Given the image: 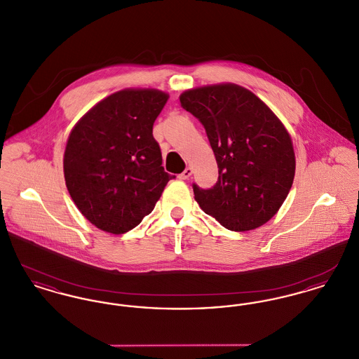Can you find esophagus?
<instances>
[{"mask_svg":"<svg viewBox=\"0 0 359 359\" xmlns=\"http://www.w3.org/2000/svg\"><path fill=\"white\" fill-rule=\"evenodd\" d=\"M192 168H186L184 170V172H182L180 175H179V179H182V180H187V179H189L191 177V175H192Z\"/></svg>","mask_w":359,"mask_h":359,"instance_id":"1","label":"esophagus"}]
</instances>
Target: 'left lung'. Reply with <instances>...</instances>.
<instances>
[{
	"label": "left lung",
	"mask_w": 359,
	"mask_h": 359,
	"mask_svg": "<svg viewBox=\"0 0 359 359\" xmlns=\"http://www.w3.org/2000/svg\"><path fill=\"white\" fill-rule=\"evenodd\" d=\"M180 103L205 126L218 164L214 187L194 184L201 208L233 231L253 230L272 219L290 194L296 170L284 123L256 94L234 83L186 90Z\"/></svg>",
	"instance_id": "8db88e82"
}]
</instances>
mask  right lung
I'll return each mask as SVG.
<instances>
[{"instance_id":"obj_1","label":"right lung","mask_w":359,"mask_h":359,"mask_svg":"<svg viewBox=\"0 0 359 359\" xmlns=\"http://www.w3.org/2000/svg\"><path fill=\"white\" fill-rule=\"evenodd\" d=\"M170 95L123 88L93 106L69 133L63 170L69 195L87 221L123 234L151 214L170 173L152 135Z\"/></svg>"}]
</instances>
